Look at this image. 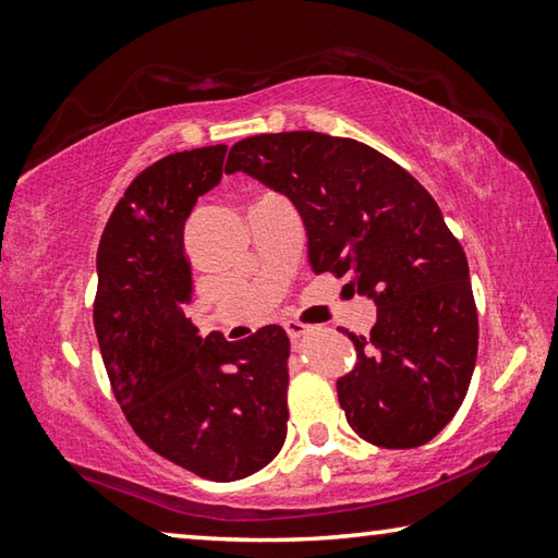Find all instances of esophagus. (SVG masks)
Here are the masks:
<instances>
[{
  "instance_id": "obj_1",
  "label": "esophagus",
  "mask_w": 558,
  "mask_h": 558,
  "mask_svg": "<svg viewBox=\"0 0 558 558\" xmlns=\"http://www.w3.org/2000/svg\"><path fill=\"white\" fill-rule=\"evenodd\" d=\"M286 332H288V337L292 339V342H298V339L307 337L310 332H313V327L305 325V323H298V319H288V323H286Z\"/></svg>"
}]
</instances>
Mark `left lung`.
<instances>
[{"instance_id": "1", "label": "left lung", "mask_w": 558, "mask_h": 558, "mask_svg": "<svg viewBox=\"0 0 558 558\" xmlns=\"http://www.w3.org/2000/svg\"><path fill=\"white\" fill-rule=\"evenodd\" d=\"M233 172L288 196L315 272L374 300L369 337L342 329L356 349L337 379L349 426L379 448L426 446L458 413L477 359L468 258L436 199L369 145L310 130L241 140Z\"/></svg>"}]
</instances>
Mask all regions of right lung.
Instances as JSON below:
<instances>
[{"instance_id": "1", "label": "right lung", "mask_w": 558, "mask_h": 558, "mask_svg": "<svg viewBox=\"0 0 558 558\" xmlns=\"http://www.w3.org/2000/svg\"><path fill=\"white\" fill-rule=\"evenodd\" d=\"M226 149L167 155L132 179L100 235L93 305L102 364L132 430L214 483L266 468L288 433L286 329L226 342L202 337L186 317L194 282L184 223L221 182Z\"/></svg>"}]
</instances>
